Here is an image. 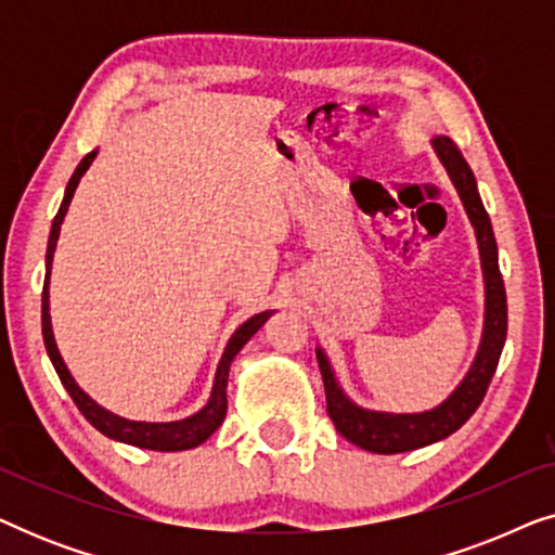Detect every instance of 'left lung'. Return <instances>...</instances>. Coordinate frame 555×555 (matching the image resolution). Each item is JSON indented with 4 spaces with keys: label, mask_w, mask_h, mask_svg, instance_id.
<instances>
[{
    "label": "left lung",
    "mask_w": 555,
    "mask_h": 555,
    "mask_svg": "<svg viewBox=\"0 0 555 555\" xmlns=\"http://www.w3.org/2000/svg\"><path fill=\"white\" fill-rule=\"evenodd\" d=\"M435 151L439 162L444 164L447 173H450L452 184L457 186V194L462 204H465L469 222L475 227L477 245H480V260L485 272V333L473 369L462 378L457 389L452 391V397L442 401L437 409H429V412L422 414H386L356 406L340 391L328 361H325L323 351L318 348V366H321L325 386L328 416L348 442L376 454L420 450V447L439 442V439L457 431L475 414V409L482 404L507 336V298L498 264L495 234H492L490 217L482 207L480 194H477L475 177L469 171L465 156L460 154V149L450 139H444V135L435 139Z\"/></svg>",
    "instance_id": "obj_1"
}]
</instances>
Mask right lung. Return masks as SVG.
Wrapping results in <instances>:
<instances>
[{"label": "right lung", "instance_id": "right-lung-1", "mask_svg": "<svg viewBox=\"0 0 555 555\" xmlns=\"http://www.w3.org/2000/svg\"><path fill=\"white\" fill-rule=\"evenodd\" d=\"M93 158H95V151H90V154L78 164V169H75L73 179L67 181L65 199H63V204H60L55 219H52L48 257H44V262H48V275H44V287H42V338H44V348H48L52 366H55L60 382H63L67 393H70L75 406L80 409V414L86 416V420L93 424V427L101 431V435L111 437V439H118V442L141 447V450H156V452L192 450V447H199L202 442H207V439L215 435V429L219 427V424L224 422V414H227V376H230V363L234 361V356L240 353V348L245 346L257 331H260V325H264V321H268L272 313H270V310H264V313H257V315L249 318V321L242 323L237 331H234V336L230 338V344H227L224 353H222V361H219V366H217L215 389H211V397L207 401V406H204L202 412H196L194 416H189V420L166 422V424L128 422V420H120V416H116V414L105 412L103 406H98L95 401L90 399L78 384H75L70 371L65 369L63 356H60V351H57L55 336H52V323H50V291H48L52 255H55V245H57V237H60V224H63L65 211H67V207H70L75 189H78L82 173L88 171V166L93 164Z\"/></svg>", "mask_w": 555, "mask_h": 555}]
</instances>
